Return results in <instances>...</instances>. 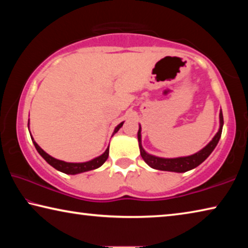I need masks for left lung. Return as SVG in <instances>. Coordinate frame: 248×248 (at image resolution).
Wrapping results in <instances>:
<instances>
[{
	"label": "left lung",
	"mask_w": 248,
	"mask_h": 248,
	"mask_svg": "<svg viewBox=\"0 0 248 248\" xmlns=\"http://www.w3.org/2000/svg\"><path fill=\"white\" fill-rule=\"evenodd\" d=\"M220 127L216 136L213 139L209 142V143L201 149L198 152L188 155V156H180V157H174V158H166V157H159L155 156V155L149 154L145 152V150L142 146V139H141V124L139 125V131H138V141H139V149L140 154L144 162L150 167L154 170H166V171H175V173H185L190 170H194L195 167L200 165L205 158H208L212 151L216 149L217 144L219 143V140L221 138L222 128H223V115H222V110H220Z\"/></svg>",
	"instance_id": "8db88e82"
}]
</instances>
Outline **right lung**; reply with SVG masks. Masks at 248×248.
<instances>
[{
    "label": "right lung",
    "mask_w": 248,
    "mask_h": 248,
    "mask_svg": "<svg viewBox=\"0 0 248 248\" xmlns=\"http://www.w3.org/2000/svg\"><path fill=\"white\" fill-rule=\"evenodd\" d=\"M124 123V121H123V123H120L118 125H117V127L114 130V132H112V136H114L115 133L118 132V130L121 127H123ZM28 125H29V120H28ZM31 140H32L33 145H35L36 150L38 151V153L44 157V159L48 163V164H50L52 167H54V169H56L57 170L62 171V173L68 174V175H77V174L84 173V171H89V170H93L98 169V167L102 166L104 163L106 162V159L108 158V155H109V146H108L106 151H105V152L102 155H99V156L91 159V161L82 162V163L64 162V161H61V159L54 158V157L51 156V155L46 153L45 151L41 149L38 144L36 143V141L33 140L32 137H31Z\"/></svg>",
    "instance_id": "right-lung-1"
}]
</instances>
